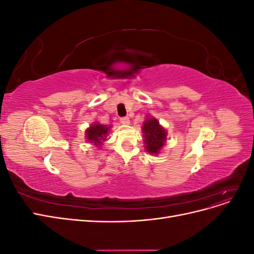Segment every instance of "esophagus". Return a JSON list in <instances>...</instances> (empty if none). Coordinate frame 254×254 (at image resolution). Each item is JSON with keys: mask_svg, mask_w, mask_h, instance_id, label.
I'll return each instance as SVG.
<instances>
[{"mask_svg": "<svg viewBox=\"0 0 254 254\" xmlns=\"http://www.w3.org/2000/svg\"><path fill=\"white\" fill-rule=\"evenodd\" d=\"M120 122L122 123V124H129V118L128 117H123L120 119Z\"/></svg>", "mask_w": 254, "mask_h": 254, "instance_id": "esophagus-1", "label": "esophagus"}]
</instances>
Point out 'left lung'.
I'll return each mask as SVG.
<instances>
[{
	"instance_id": "8db88e82",
	"label": "left lung",
	"mask_w": 254,
	"mask_h": 254,
	"mask_svg": "<svg viewBox=\"0 0 254 254\" xmlns=\"http://www.w3.org/2000/svg\"><path fill=\"white\" fill-rule=\"evenodd\" d=\"M143 132L146 150L149 153H158L166 141L165 129L160 126L158 120L147 119L144 122Z\"/></svg>"
}]
</instances>
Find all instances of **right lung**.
Listing matches in <instances>:
<instances>
[{
    "instance_id": "obj_1",
    "label": "right lung",
    "mask_w": 254,
    "mask_h": 254,
    "mask_svg": "<svg viewBox=\"0 0 254 254\" xmlns=\"http://www.w3.org/2000/svg\"><path fill=\"white\" fill-rule=\"evenodd\" d=\"M109 129L110 127H107L105 125H101L98 124V123H95V124L92 125L89 129H87V140L96 145V147L97 146H101L106 140V135L108 133Z\"/></svg>"
}]
</instances>
